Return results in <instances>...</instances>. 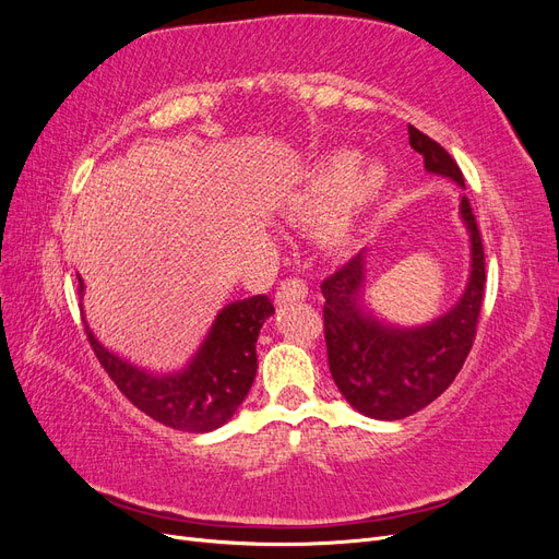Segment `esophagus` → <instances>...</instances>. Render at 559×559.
<instances>
[{"instance_id": "34e87169", "label": "esophagus", "mask_w": 559, "mask_h": 559, "mask_svg": "<svg viewBox=\"0 0 559 559\" xmlns=\"http://www.w3.org/2000/svg\"><path fill=\"white\" fill-rule=\"evenodd\" d=\"M306 298H308V286H306V282H300V280H286L275 294V302L280 308L289 306V302H300Z\"/></svg>"}]
</instances>
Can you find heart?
<instances>
[{
  "mask_svg": "<svg viewBox=\"0 0 559 559\" xmlns=\"http://www.w3.org/2000/svg\"><path fill=\"white\" fill-rule=\"evenodd\" d=\"M389 170L382 160L359 165L357 151H331L314 160L286 189L277 210L286 222L317 228V242L326 253L343 257L359 240L368 212L382 200Z\"/></svg>",
  "mask_w": 559,
  "mask_h": 559,
  "instance_id": "1",
  "label": "heart"
}]
</instances>
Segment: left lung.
<instances>
[{
	"label": "left lung",
	"instance_id": "obj_1",
	"mask_svg": "<svg viewBox=\"0 0 559 559\" xmlns=\"http://www.w3.org/2000/svg\"><path fill=\"white\" fill-rule=\"evenodd\" d=\"M411 146L425 170L464 189L462 170L448 151L408 126ZM460 218L468 233V277L454 306L421 324L384 319L368 298V249L324 284V329L333 382L354 411L370 419H403L441 396L471 352L485 289V253L466 195Z\"/></svg>",
	"mask_w": 559,
	"mask_h": 559
}]
</instances>
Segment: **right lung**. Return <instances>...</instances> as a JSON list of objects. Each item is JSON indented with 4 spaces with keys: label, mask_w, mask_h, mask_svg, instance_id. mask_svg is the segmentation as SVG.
Segmentation results:
<instances>
[{
    "label": "right lung",
    "mask_w": 559,
    "mask_h": 559,
    "mask_svg": "<svg viewBox=\"0 0 559 559\" xmlns=\"http://www.w3.org/2000/svg\"><path fill=\"white\" fill-rule=\"evenodd\" d=\"M76 277L83 300L86 284ZM273 314V302L263 294L228 302L216 312L193 357L177 370L138 366L97 341L86 312L83 324L99 364L130 403L165 427L207 433L224 427L249 394L259 368V333Z\"/></svg>",
    "instance_id": "obj_1"
}]
</instances>
